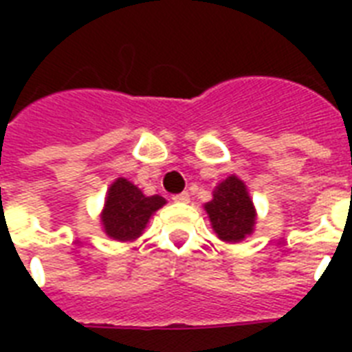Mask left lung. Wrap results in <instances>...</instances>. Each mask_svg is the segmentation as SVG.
<instances>
[{
	"label": "left lung",
	"mask_w": 352,
	"mask_h": 352,
	"mask_svg": "<svg viewBox=\"0 0 352 352\" xmlns=\"http://www.w3.org/2000/svg\"><path fill=\"white\" fill-rule=\"evenodd\" d=\"M166 204L160 195H148L126 177H118L107 188L100 225L107 237L120 243L138 239L148 228L155 212Z\"/></svg>",
	"instance_id": "left-lung-1"
}]
</instances>
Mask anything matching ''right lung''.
<instances>
[{"label": "right lung", "mask_w": 352, "mask_h": 352, "mask_svg": "<svg viewBox=\"0 0 352 352\" xmlns=\"http://www.w3.org/2000/svg\"><path fill=\"white\" fill-rule=\"evenodd\" d=\"M204 210L217 237L226 243H241L256 228V206L245 181L237 175H228L215 186L214 197Z\"/></svg>", "instance_id": "add662e5"}]
</instances>
